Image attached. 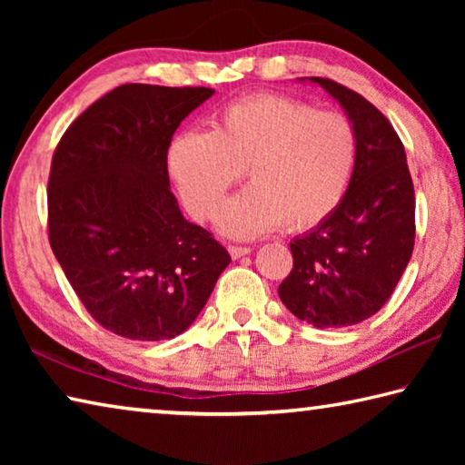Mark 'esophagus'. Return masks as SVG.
Listing matches in <instances>:
<instances>
[{
    "mask_svg": "<svg viewBox=\"0 0 465 465\" xmlns=\"http://www.w3.org/2000/svg\"><path fill=\"white\" fill-rule=\"evenodd\" d=\"M227 250H230L232 258H242V256H246V254H250V252H252L250 246H230Z\"/></svg>",
    "mask_w": 465,
    "mask_h": 465,
    "instance_id": "esophagus-1",
    "label": "esophagus"
}]
</instances>
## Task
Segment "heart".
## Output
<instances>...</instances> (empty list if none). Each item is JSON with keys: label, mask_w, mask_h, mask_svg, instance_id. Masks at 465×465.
Wrapping results in <instances>:
<instances>
[{"label": "heart", "mask_w": 465, "mask_h": 465, "mask_svg": "<svg viewBox=\"0 0 465 465\" xmlns=\"http://www.w3.org/2000/svg\"><path fill=\"white\" fill-rule=\"evenodd\" d=\"M359 155L355 124L336 110L256 94L222 108L213 131L188 129L170 141L168 174L184 207L211 222L243 170L250 186L225 204L219 227L232 238L324 223L349 193Z\"/></svg>", "instance_id": "b5f03b06"}]
</instances>
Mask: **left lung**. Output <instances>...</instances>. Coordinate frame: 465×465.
I'll use <instances>...</instances> for the list:
<instances>
[{
  "instance_id": "left-lung-1",
  "label": "left lung",
  "mask_w": 465,
  "mask_h": 465,
  "mask_svg": "<svg viewBox=\"0 0 465 465\" xmlns=\"http://www.w3.org/2000/svg\"><path fill=\"white\" fill-rule=\"evenodd\" d=\"M355 124L359 155L349 193L316 230L291 242L293 269L279 297L316 328L359 324L380 312L414 250V184L391 123L371 102L328 77H312Z\"/></svg>"
}]
</instances>
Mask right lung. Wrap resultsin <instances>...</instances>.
Listing matches in <instances>:
<instances>
[{
  "label": "right lung",
  "instance_id": "add662e5",
  "mask_svg": "<svg viewBox=\"0 0 465 465\" xmlns=\"http://www.w3.org/2000/svg\"><path fill=\"white\" fill-rule=\"evenodd\" d=\"M211 88L124 84L54 147L49 242L84 308L110 332L166 341L193 324L232 256L170 191L172 135Z\"/></svg>",
  "mask_w": 465,
  "mask_h": 465
}]
</instances>
